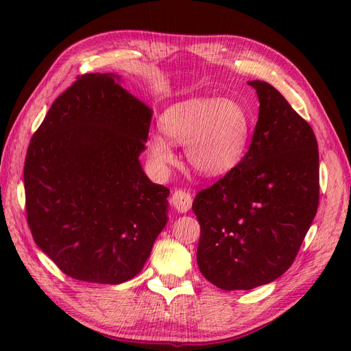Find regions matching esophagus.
Wrapping results in <instances>:
<instances>
[{
	"label": "esophagus",
	"instance_id": "34e87169",
	"mask_svg": "<svg viewBox=\"0 0 351 351\" xmlns=\"http://www.w3.org/2000/svg\"><path fill=\"white\" fill-rule=\"evenodd\" d=\"M193 204L191 195L185 190H175L171 195V205L175 206L178 213H187Z\"/></svg>",
	"mask_w": 351,
	"mask_h": 351
}]
</instances>
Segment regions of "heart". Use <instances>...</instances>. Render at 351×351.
Wrapping results in <instances>:
<instances>
[{
  "label": "heart",
  "mask_w": 351,
  "mask_h": 351,
  "mask_svg": "<svg viewBox=\"0 0 351 351\" xmlns=\"http://www.w3.org/2000/svg\"><path fill=\"white\" fill-rule=\"evenodd\" d=\"M160 128L168 138L155 132L146 143L149 160L156 169L164 171L175 164L171 141L185 145L187 161L200 175L220 176L235 169L245 156L252 119L238 101L190 98L164 110Z\"/></svg>",
  "instance_id": "obj_1"
}]
</instances>
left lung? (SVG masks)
Listing matches in <instances>:
<instances>
[{"label": "left lung", "mask_w": 351, "mask_h": 351, "mask_svg": "<svg viewBox=\"0 0 351 351\" xmlns=\"http://www.w3.org/2000/svg\"><path fill=\"white\" fill-rule=\"evenodd\" d=\"M259 116L243 161L199 191L197 265L226 291L276 280L294 263L319 200L318 145L311 125L265 83L249 81Z\"/></svg>", "instance_id": "obj_1"}]
</instances>
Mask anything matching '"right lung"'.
Wrapping results in <instances>:
<instances>
[{
  "label": "right lung",
  "instance_id": "right-lung-1",
  "mask_svg": "<svg viewBox=\"0 0 351 351\" xmlns=\"http://www.w3.org/2000/svg\"><path fill=\"white\" fill-rule=\"evenodd\" d=\"M114 73H86L52 102L29 141L27 221L71 278L117 285L143 268L167 223L169 189L141 169L152 110Z\"/></svg>",
  "mask_w": 351,
  "mask_h": 351
}]
</instances>
